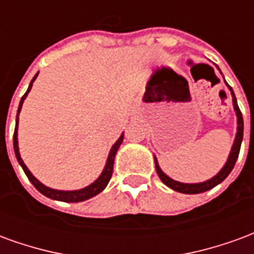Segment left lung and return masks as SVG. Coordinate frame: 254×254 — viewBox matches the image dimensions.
<instances>
[{"label":"left lung","instance_id":"obj_1","mask_svg":"<svg viewBox=\"0 0 254 254\" xmlns=\"http://www.w3.org/2000/svg\"><path fill=\"white\" fill-rule=\"evenodd\" d=\"M231 89V95H233V103H234L235 113H237V118H238V130H237V136H235L234 145H233V149L230 152L229 159H227V163L224 165V167L222 170L219 171L218 176H215L212 180L209 181L201 182V184H182V182H177L174 180H171L169 177L166 176L163 171L160 170L158 162L155 159V167H156V173L158 176L162 180V182L167 185L171 189L180 191V193H187V194H196V193H202V191H207L209 189H212L213 187H216L218 184H220L222 181L226 180V177L229 176L231 170L234 169V165L237 159H238V155H240L241 149V143H242V137H244V118H242V113H241L240 107L237 105V99H235V95L233 92V88L229 87Z\"/></svg>","mask_w":254,"mask_h":254}]
</instances>
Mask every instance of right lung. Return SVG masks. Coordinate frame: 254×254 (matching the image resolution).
<instances>
[{
	"instance_id": "obj_1",
	"label": "right lung",
	"mask_w": 254,
	"mask_h": 254,
	"mask_svg": "<svg viewBox=\"0 0 254 254\" xmlns=\"http://www.w3.org/2000/svg\"><path fill=\"white\" fill-rule=\"evenodd\" d=\"M38 74H35V77L32 78V81H31L30 87L27 89V92L23 95V98L20 100V106H19V110H17V117H16V127H14V134H13V148H14V154H16V158H17V162L20 163V166L23 167V170H24L25 176L28 177V180L31 181V184L34 185V187L38 189V190L41 191L42 194H45L49 198H53V200H58V201H65V202H78V201H84V200H88L91 197L96 196L98 193L103 190L106 188V185L109 184L110 181L111 176H113V165H114V158H116V154L118 148H120V145H121L122 140H124V134H122L121 137L117 140V143L113 145V148H111L110 154H109V158H107V163L105 166V170L103 173L100 174V177L94 182V184H91L89 187L84 188V189H80V190H72V191H64V190H56V189H50V188L45 187V185H42L41 182L36 180L35 177L32 176L30 173V170L27 169V166L23 163V160L20 158L19 154V145H17V122H19V113L20 109H21V105H23V100L25 99V96L27 94L30 92L31 87H32V83H34V80L36 78Z\"/></svg>"
}]
</instances>
